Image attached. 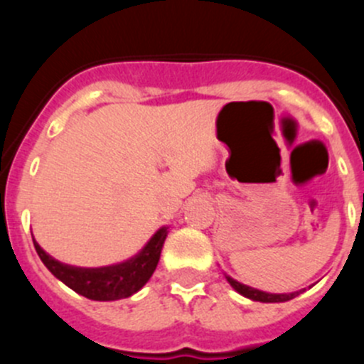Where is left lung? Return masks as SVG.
<instances>
[{"label": "left lung", "instance_id": "left-lung-1", "mask_svg": "<svg viewBox=\"0 0 364 364\" xmlns=\"http://www.w3.org/2000/svg\"><path fill=\"white\" fill-rule=\"evenodd\" d=\"M225 278L227 282L232 285L234 291L240 292L241 296L248 297V299L252 301H260V303H284V301L294 299L296 296L301 294V291L291 292V294H271V292H264V291H259V289H253V287H248V285L240 284V282H236L234 278H230L229 274H225Z\"/></svg>", "mask_w": 364, "mask_h": 364}]
</instances>
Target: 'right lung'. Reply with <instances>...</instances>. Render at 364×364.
<instances>
[{
    "mask_svg": "<svg viewBox=\"0 0 364 364\" xmlns=\"http://www.w3.org/2000/svg\"><path fill=\"white\" fill-rule=\"evenodd\" d=\"M167 232V227H161L137 255L124 262L104 267L68 266L46 253L35 240L33 245L47 269L77 294L93 301H116L141 291L151 278L160 260Z\"/></svg>",
    "mask_w": 364,
    "mask_h": 364,
    "instance_id": "1",
    "label": "right lung"
}]
</instances>
